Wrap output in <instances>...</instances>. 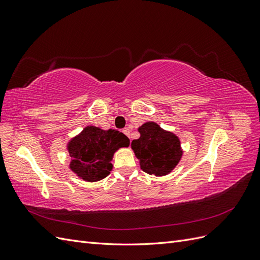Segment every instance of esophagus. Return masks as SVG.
I'll list each match as a JSON object with an SVG mask.
<instances>
[{"label":"esophagus","instance_id":"1","mask_svg":"<svg viewBox=\"0 0 260 260\" xmlns=\"http://www.w3.org/2000/svg\"><path fill=\"white\" fill-rule=\"evenodd\" d=\"M122 132H123V133H124V135H125V136H127L128 138H130V130H129L128 128H124V129L122 130Z\"/></svg>","mask_w":260,"mask_h":260}]
</instances>
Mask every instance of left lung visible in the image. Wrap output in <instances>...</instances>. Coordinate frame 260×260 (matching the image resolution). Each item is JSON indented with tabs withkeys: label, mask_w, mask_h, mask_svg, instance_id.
Returning a JSON list of instances; mask_svg holds the SVG:
<instances>
[{
	"label": "left lung",
	"mask_w": 260,
	"mask_h": 260,
	"mask_svg": "<svg viewBox=\"0 0 260 260\" xmlns=\"http://www.w3.org/2000/svg\"><path fill=\"white\" fill-rule=\"evenodd\" d=\"M138 131L140 138L132 141L131 148L139 159L140 168L151 176L169 175L183 155L179 137L154 121L143 123Z\"/></svg>",
	"instance_id": "8db88e82"
}]
</instances>
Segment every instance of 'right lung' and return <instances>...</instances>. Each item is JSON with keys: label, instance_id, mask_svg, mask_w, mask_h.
Segmentation results:
<instances>
[{"label": "right lung", "instance_id": "obj_1", "mask_svg": "<svg viewBox=\"0 0 260 260\" xmlns=\"http://www.w3.org/2000/svg\"><path fill=\"white\" fill-rule=\"evenodd\" d=\"M129 144V139L119 131L86 125L67 142L69 169L86 182H96L111 174L114 154Z\"/></svg>", "mask_w": 260, "mask_h": 260}]
</instances>
